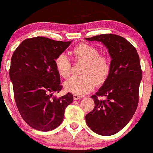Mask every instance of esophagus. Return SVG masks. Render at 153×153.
I'll use <instances>...</instances> for the list:
<instances>
[{
  "label": "esophagus",
  "mask_w": 153,
  "mask_h": 153,
  "mask_svg": "<svg viewBox=\"0 0 153 153\" xmlns=\"http://www.w3.org/2000/svg\"><path fill=\"white\" fill-rule=\"evenodd\" d=\"M83 97H84V96H81V95H78V94H74L73 95V98L75 100H76L82 99Z\"/></svg>",
  "instance_id": "1"
}]
</instances>
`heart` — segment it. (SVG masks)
Segmentation results:
<instances>
[{
  "instance_id": "1",
  "label": "heart",
  "mask_w": 153,
  "mask_h": 153,
  "mask_svg": "<svg viewBox=\"0 0 153 153\" xmlns=\"http://www.w3.org/2000/svg\"><path fill=\"white\" fill-rule=\"evenodd\" d=\"M76 61L85 62L81 76H74L65 81V91L78 95L87 94L94 88L95 83L100 85L105 83L112 72L110 57L99 54V50L90 44H80L70 51ZM57 72L62 78H68L71 73V62L67 56L61 53L54 60Z\"/></svg>"
}]
</instances>
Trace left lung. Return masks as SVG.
Listing matches in <instances>:
<instances>
[{
    "mask_svg": "<svg viewBox=\"0 0 153 153\" xmlns=\"http://www.w3.org/2000/svg\"><path fill=\"white\" fill-rule=\"evenodd\" d=\"M86 40L102 42L112 58L110 75L91 96L95 105L85 116L94 132L110 136L126 126L137 107L142 79L139 55L136 48L119 35L103 34Z\"/></svg>",
    "mask_w": 153,
    "mask_h": 153,
    "instance_id": "obj_1",
    "label": "left lung"
}]
</instances>
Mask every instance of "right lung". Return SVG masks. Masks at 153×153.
I'll list each match as a JSON object with an SVG mask.
<instances>
[{
	"mask_svg": "<svg viewBox=\"0 0 153 153\" xmlns=\"http://www.w3.org/2000/svg\"><path fill=\"white\" fill-rule=\"evenodd\" d=\"M71 42L44 37L28 38L11 58L9 75L16 104L24 121L38 131H52L60 125L65 108L73 101L71 93L53 97L62 89L54 60Z\"/></svg>",
	"mask_w": 153,
	"mask_h": 153,
	"instance_id": "1",
	"label": "right lung"
}]
</instances>
